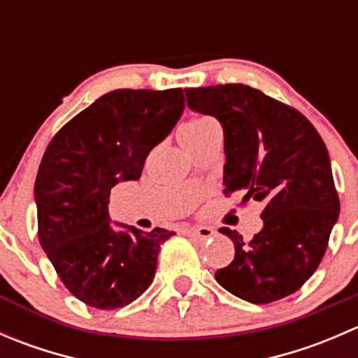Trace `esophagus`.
Segmentation results:
<instances>
[{"mask_svg": "<svg viewBox=\"0 0 358 358\" xmlns=\"http://www.w3.org/2000/svg\"><path fill=\"white\" fill-rule=\"evenodd\" d=\"M185 236L197 241H208L215 236V230L211 227H190V229H185Z\"/></svg>", "mask_w": 358, "mask_h": 358, "instance_id": "34e87169", "label": "esophagus"}]
</instances>
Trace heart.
Instances as JSON below:
<instances>
[{"label":"heart","instance_id":"heart-1","mask_svg":"<svg viewBox=\"0 0 358 358\" xmlns=\"http://www.w3.org/2000/svg\"><path fill=\"white\" fill-rule=\"evenodd\" d=\"M220 129L218 122L208 115H192L183 121L178 128V138L187 150L196 149L213 131Z\"/></svg>","mask_w":358,"mask_h":358}]
</instances>
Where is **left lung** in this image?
Wrapping results in <instances>:
<instances>
[{
	"instance_id": "left-lung-1",
	"label": "left lung",
	"mask_w": 358,
	"mask_h": 358,
	"mask_svg": "<svg viewBox=\"0 0 358 358\" xmlns=\"http://www.w3.org/2000/svg\"><path fill=\"white\" fill-rule=\"evenodd\" d=\"M187 103L220 121L225 136V196L265 204L251 241L227 227L234 262L216 270L222 287L256 305L292 294L326 255L339 215L327 147L294 107L246 85L187 88Z\"/></svg>"
}]
</instances>
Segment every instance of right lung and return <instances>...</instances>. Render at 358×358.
<instances>
[{
  "instance_id": "1",
  "label": "right lung",
  "mask_w": 358,
  "mask_h": 358,
  "mask_svg": "<svg viewBox=\"0 0 358 358\" xmlns=\"http://www.w3.org/2000/svg\"><path fill=\"white\" fill-rule=\"evenodd\" d=\"M185 109L182 88L114 90L57 131L34 183L38 239L72 296L99 310L135 301L156 275L166 229L109 223L110 189L138 180Z\"/></svg>"
}]
</instances>
